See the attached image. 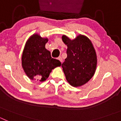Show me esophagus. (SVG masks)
<instances>
[{
	"label": "esophagus",
	"instance_id": "34e87169",
	"mask_svg": "<svg viewBox=\"0 0 121 121\" xmlns=\"http://www.w3.org/2000/svg\"><path fill=\"white\" fill-rule=\"evenodd\" d=\"M57 59H58L59 60H60V62H61V63L63 62V59H62V58L61 56H59V57L58 58H57Z\"/></svg>",
	"mask_w": 121,
	"mask_h": 121
}]
</instances>
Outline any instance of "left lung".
I'll return each instance as SVG.
<instances>
[{"instance_id":"obj_1","label":"left lung","mask_w":121,"mask_h":121,"mask_svg":"<svg viewBox=\"0 0 121 121\" xmlns=\"http://www.w3.org/2000/svg\"><path fill=\"white\" fill-rule=\"evenodd\" d=\"M67 46V57L62 64L67 82L74 87L84 85L92 78L97 67V55L92 42L86 36L79 35L74 39L62 37Z\"/></svg>"}]
</instances>
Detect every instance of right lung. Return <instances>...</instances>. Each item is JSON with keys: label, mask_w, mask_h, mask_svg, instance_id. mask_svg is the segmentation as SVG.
Returning <instances> with one entry per match:
<instances>
[{"label": "right lung", "mask_w": 121, "mask_h": 121, "mask_svg": "<svg viewBox=\"0 0 121 121\" xmlns=\"http://www.w3.org/2000/svg\"><path fill=\"white\" fill-rule=\"evenodd\" d=\"M48 41L35 33L26 40L22 55V67L31 80L46 81L52 70L61 65L59 60L51 57L50 51L45 48Z\"/></svg>", "instance_id": "right-lung-1"}]
</instances>
